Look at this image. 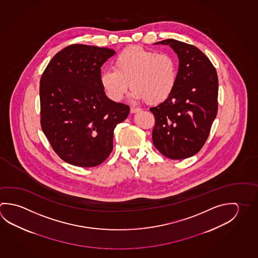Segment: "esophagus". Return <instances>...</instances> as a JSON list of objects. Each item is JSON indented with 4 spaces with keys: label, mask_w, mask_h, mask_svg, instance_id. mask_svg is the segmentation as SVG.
<instances>
[{
    "label": "esophagus",
    "mask_w": 258,
    "mask_h": 258,
    "mask_svg": "<svg viewBox=\"0 0 258 258\" xmlns=\"http://www.w3.org/2000/svg\"><path fill=\"white\" fill-rule=\"evenodd\" d=\"M141 109L140 108H136V107H131V113H138V112H140Z\"/></svg>",
    "instance_id": "1"
}]
</instances>
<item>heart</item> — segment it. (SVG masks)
<instances>
[{"label":"heart","mask_w":258,"mask_h":258,"mask_svg":"<svg viewBox=\"0 0 258 258\" xmlns=\"http://www.w3.org/2000/svg\"><path fill=\"white\" fill-rule=\"evenodd\" d=\"M100 85L110 100L119 101L131 87L132 98L160 104L172 95L177 82L175 59L139 46H131L118 53L113 70L100 74Z\"/></svg>","instance_id":"1"}]
</instances>
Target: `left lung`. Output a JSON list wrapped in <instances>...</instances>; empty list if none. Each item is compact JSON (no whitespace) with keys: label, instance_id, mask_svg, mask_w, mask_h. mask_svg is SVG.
I'll list each match as a JSON object with an SVG mask.
<instances>
[{"label":"left lung","instance_id":"left-lung-1","mask_svg":"<svg viewBox=\"0 0 258 258\" xmlns=\"http://www.w3.org/2000/svg\"><path fill=\"white\" fill-rule=\"evenodd\" d=\"M155 44L170 46L179 64L172 95L150 108L156 118L153 144L167 158H190L203 147L217 117V72L208 57L195 46L173 39Z\"/></svg>","mask_w":258,"mask_h":258}]
</instances>
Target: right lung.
Wrapping results in <instances>:
<instances>
[{
  "mask_svg": "<svg viewBox=\"0 0 258 258\" xmlns=\"http://www.w3.org/2000/svg\"><path fill=\"white\" fill-rule=\"evenodd\" d=\"M114 53L104 47L70 45L41 76V128L65 162L101 164L113 149L114 128L128 116L130 107L109 100L100 85V68Z\"/></svg>",
  "mask_w": 258,
  "mask_h": 258,
  "instance_id": "add662e5",
  "label": "right lung"
}]
</instances>
